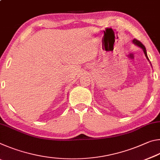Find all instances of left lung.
Segmentation results:
<instances>
[{
  "instance_id": "8db88e82",
  "label": "left lung",
  "mask_w": 160,
  "mask_h": 160,
  "mask_svg": "<svg viewBox=\"0 0 160 160\" xmlns=\"http://www.w3.org/2000/svg\"><path fill=\"white\" fill-rule=\"evenodd\" d=\"M132 42H133L135 45L138 46V47H140V48H142V49L143 50V51H144L146 58H147V59L149 61V58H148V55H147V51H146V48H145V46L143 45V44H142V43L140 42V41H138V40H137V39H134L133 40H132Z\"/></svg>"
}]
</instances>
